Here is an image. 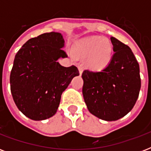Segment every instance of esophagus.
Here are the masks:
<instances>
[{
	"label": "esophagus",
	"instance_id": "obj_1",
	"mask_svg": "<svg viewBox=\"0 0 151 151\" xmlns=\"http://www.w3.org/2000/svg\"><path fill=\"white\" fill-rule=\"evenodd\" d=\"M78 70H79V73H80V75H81V74H82V72H83L82 67L79 66V67H78Z\"/></svg>",
	"mask_w": 151,
	"mask_h": 151
}]
</instances>
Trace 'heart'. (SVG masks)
Listing matches in <instances>:
<instances>
[{
	"label": "heart",
	"instance_id": "heart-1",
	"mask_svg": "<svg viewBox=\"0 0 151 151\" xmlns=\"http://www.w3.org/2000/svg\"><path fill=\"white\" fill-rule=\"evenodd\" d=\"M73 51L76 57H88V66L93 70H101L107 67L113 58L112 44L102 37L82 39L73 45Z\"/></svg>",
	"mask_w": 151,
	"mask_h": 151
}]
</instances>
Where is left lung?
<instances>
[{"label": "left lung", "mask_w": 151, "mask_h": 151, "mask_svg": "<svg viewBox=\"0 0 151 151\" xmlns=\"http://www.w3.org/2000/svg\"><path fill=\"white\" fill-rule=\"evenodd\" d=\"M112 60L101 71L85 70L82 93L88 110L106 122L122 118L133 108L141 87L139 66L129 46L114 37Z\"/></svg>", "instance_id": "8db88e82"}]
</instances>
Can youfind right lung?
<instances>
[{"label": "right lung", "instance_id": "right-lung-1", "mask_svg": "<svg viewBox=\"0 0 151 151\" xmlns=\"http://www.w3.org/2000/svg\"><path fill=\"white\" fill-rule=\"evenodd\" d=\"M60 33L50 32L28 40L16 53L11 71V92L18 109L29 119L42 121L55 114L62 93L74 77L75 66L57 60L67 57Z\"/></svg>", "mask_w": 151, "mask_h": 151}]
</instances>
